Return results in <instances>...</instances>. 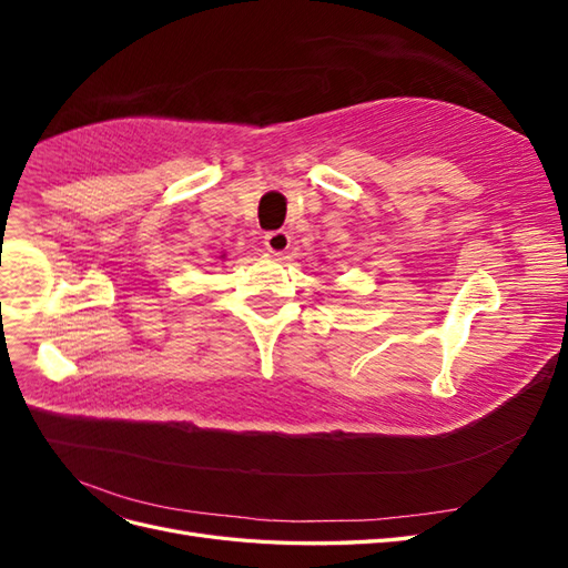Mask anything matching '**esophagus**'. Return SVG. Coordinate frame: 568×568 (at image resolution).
<instances>
[{
	"label": "esophagus",
	"mask_w": 568,
	"mask_h": 568,
	"mask_svg": "<svg viewBox=\"0 0 568 568\" xmlns=\"http://www.w3.org/2000/svg\"><path fill=\"white\" fill-rule=\"evenodd\" d=\"M288 246H291V236H288L284 230L267 232V234H265V248H267L272 255L286 253Z\"/></svg>",
	"instance_id": "34e87169"
}]
</instances>
